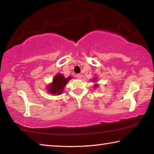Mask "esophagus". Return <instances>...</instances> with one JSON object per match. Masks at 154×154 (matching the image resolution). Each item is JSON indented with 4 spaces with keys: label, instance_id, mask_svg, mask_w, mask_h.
Wrapping results in <instances>:
<instances>
[{
    "label": "esophagus",
    "instance_id": "esophagus-1",
    "mask_svg": "<svg viewBox=\"0 0 154 154\" xmlns=\"http://www.w3.org/2000/svg\"><path fill=\"white\" fill-rule=\"evenodd\" d=\"M76 77L77 78V79H80V78H82V75H81V74H77L76 75Z\"/></svg>",
    "mask_w": 154,
    "mask_h": 154
}]
</instances>
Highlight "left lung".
I'll list each match as a JSON object with an SVG mask.
<instances>
[{"mask_svg": "<svg viewBox=\"0 0 154 154\" xmlns=\"http://www.w3.org/2000/svg\"><path fill=\"white\" fill-rule=\"evenodd\" d=\"M96 79H97V78L96 77H94V78H93V80H92V81H94V82H96ZM99 86V85L98 84V83H95V84H94V87L95 88H98Z\"/></svg>", "mask_w": 154, "mask_h": 154, "instance_id": "8db88e82", "label": "left lung"}]
</instances>
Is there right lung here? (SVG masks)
<instances>
[{
  "label": "right lung",
  "mask_w": 154,
  "mask_h": 154,
  "mask_svg": "<svg viewBox=\"0 0 154 154\" xmlns=\"http://www.w3.org/2000/svg\"><path fill=\"white\" fill-rule=\"evenodd\" d=\"M71 79L72 77L71 76L64 77V75L61 73L56 74L54 76L52 82L48 85L46 90L50 94L55 96L60 95L67 83Z\"/></svg>",
  "instance_id": "add662e5"
}]
</instances>
